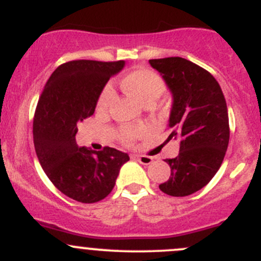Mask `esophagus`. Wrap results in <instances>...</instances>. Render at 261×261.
Wrapping results in <instances>:
<instances>
[{"instance_id":"obj_1","label":"esophagus","mask_w":261,"mask_h":261,"mask_svg":"<svg viewBox=\"0 0 261 261\" xmlns=\"http://www.w3.org/2000/svg\"><path fill=\"white\" fill-rule=\"evenodd\" d=\"M135 158L138 159L139 163H141L144 165H149L152 163V158L147 156V155H135Z\"/></svg>"}]
</instances>
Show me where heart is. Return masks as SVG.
I'll use <instances>...</instances> for the list:
<instances>
[{"mask_svg":"<svg viewBox=\"0 0 261 261\" xmlns=\"http://www.w3.org/2000/svg\"><path fill=\"white\" fill-rule=\"evenodd\" d=\"M121 86L123 91L130 94L135 101H138L141 106H154L156 99L162 96L165 89L164 81L162 80L158 73L150 69H135L125 74L121 80ZM112 92L107 87L99 96L97 102V109L103 111L107 109L110 101H111ZM143 133L141 128L125 127L121 130L120 138L125 143H131L135 140L140 134Z\"/></svg>","mask_w":261,"mask_h":261,"instance_id":"b5f03b06","label":"heart"}]
</instances>
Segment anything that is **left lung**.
Returning a JSON list of instances; mask_svg holds the SVG:
<instances>
[{
	"label": "left lung",
	"mask_w": 261,
	"mask_h": 261,
	"mask_svg": "<svg viewBox=\"0 0 261 261\" xmlns=\"http://www.w3.org/2000/svg\"><path fill=\"white\" fill-rule=\"evenodd\" d=\"M172 93L168 140L179 141V154L165 162L169 179L160 191L186 197L203 188L215 177L230 139L226 99L211 73L179 57L149 60Z\"/></svg>",
	"instance_id": "obj_1"
}]
</instances>
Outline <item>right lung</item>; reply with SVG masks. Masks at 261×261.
<instances>
[{"label":"right lung","instance_id":"right-lung-1","mask_svg":"<svg viewBox=\"0 0 261 261\" xmlns=\"http://www.w3.org/2000/svg\"><path fill=\"white\" fill-rule=\"evenodd\" d=\"M125 60H73L59 65L46 82L34 117V145L51 183L69 198L94 203L114 189L126 152L106 146L94 151L78 146V125L94 114L97 102Z\"/></svg>","mask_w":261,"mask_h":261}]
</instances>
